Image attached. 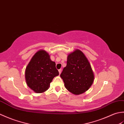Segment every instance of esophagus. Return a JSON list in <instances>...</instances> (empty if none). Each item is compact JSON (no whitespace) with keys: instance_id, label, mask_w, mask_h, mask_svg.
I'll list each match as a JSON object with an SVG mask.
<instances>
[{"instance_id":"obj_1","label":"esophagus","mask_w":124,"mask_h":124,"mask_svg":"<svg viewBox=\"0 0 124 124\" xmlns=\"http://www.w3.org/2000/svg\"><path fill=\"white\" fill-rule=\"evenodd\" d=\"M58 71H59V74H60V73H61V72H62V69L59 70H58Z\"/></svg>"}]
</instances>
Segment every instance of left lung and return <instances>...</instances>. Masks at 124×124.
<instances>
[{"label": "left lung", "instance_id": "1", "mask_svg": "<svg viewBox=\"0 0 124 124\" xmlns=\"http://www.w3.org/2000/svg\"><path fill=\"white\" fill-rule=\"evenodd\" d=\"M60 77L66 89L76 95L86 91L94 81V74L90 62L84 54L78 49L68 54L67 65Z\"/></svg>", "mask_w": 124, "mask_h": 124}]
</instances>
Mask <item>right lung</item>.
<instances>
[{"mask_svg": "<svg viewBox=\"0 0 124 124\" xmlns=\"http://www.w3.org/2000/svg\"><path fill=\"white\" fill-rule=\"evenodd\" d=\"M58 75L56 63L51 61L48 53L42 50L35 53L25 70L27 85L38 93L48 90L53 78Z\"/></svg>", "mask_w": 124, "mask_h": 124, "instance_id": "1", "label": "right lung"}]
</instances>
